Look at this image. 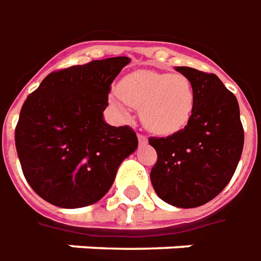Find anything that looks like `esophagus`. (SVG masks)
<instances>
[{
    "label": "esophagus",
    "instance_id": "esophagus-1",
    "mask_svg": "<svg viewBox=\"0 0 261 261\" xmlns=\"http://www.w3.org/2000/svg\"><path fill=\"white\" fill-rule=\"evenodd\" d=\"M138 140H139V145H146L147 143V138L145 135H138Z\"/></svg>",
    "mask_w": 261,
    "mask_h": 261
}]
</instances>
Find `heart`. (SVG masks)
<instances>
[{"instance_id":"heart-1","label":"heart","mask_w":261,"mask_h":261,"mask_svg":"<svg viewBox=\"0 0 261 261\" xmlns=\"http://www.w3.org/2000/svg\"><path fill=\"white\" fill-rule=\"evenodd\" d=\"M119 94H111V107L129 118L127 105L140 108L147 130L160 136L177 134L188 125L195 108V90L182 74L138 70L123 77Z\"/></svg>"}]
</instances>
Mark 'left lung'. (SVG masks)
Listing matches in <instances>:
<instances>
[{"mask_svg": "<svg viewBox=\"0 0 261 261\" xmlns=\"http://www.w3.org/2000/svg\"><path fill=\"white\" fill-rule=\"evenodd\" d=\"M193 83L195 108L184 129L167 138H150L157 162L151 186L177 208L206 204L222 191L238 167L245 134L238 99L215 74L175 67Z\"/></svg>", "mask_w": 261, "mask_h": 261, "instance_id": "8db88e82", "label": "left lung"}]
</instances>
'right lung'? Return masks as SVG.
I'll return each instance as SVG.
<instances>
[{"mask_svg":"<svg viewBox=\"0 0 261 261\" xmlns=\"http://www.w3.org/2000/svg\"><path fill=\"white\" fill-rule=\"evenodd\" d=\"M129 57L73 66L45 77L27 98L15 129L25 178L39 197L60 208L95 204L138 149L129 126L104 121L111 84Z\"/></svg>","mask_w":261,"mask_h":261,"instance_id":"1","label":"right lung"}]
</instances>
